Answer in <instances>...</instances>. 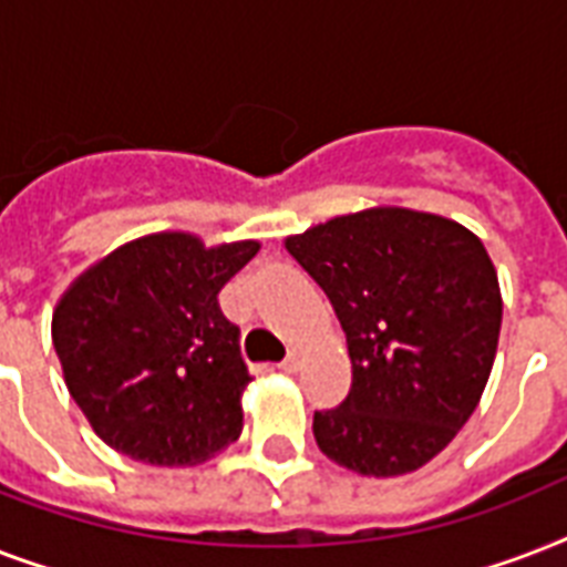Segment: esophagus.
<instances>
[{
	"label": "esophagus",
	"instance_id": "obj_1",
	"mask_svg": "<svg viewBox=\"0 0 567 567\" xmlns=\"http://www.w3.org/2000/svg\"><path fill=\"white\" fill-rule=\"evenodd\" d=\"M302 368V353L300 350H291V353L285 355V362H282V371L288 373H297Z\"/></svg>",
	"mask_w": 567,
	"mask_h": 567
}]
</instances>
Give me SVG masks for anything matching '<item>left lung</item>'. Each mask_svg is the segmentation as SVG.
Wrapping results in <instances>:
<instances>
[{"mask_svg": "<svg viewBox=\"0 0 567 567\" xmlns=\"http://www.w3.org/2000/svg\"><path fill=\"white\" fill-rule=\"evenodd\" d=\"M347 336L353 385L315 441L362 476L412 474L474 414L503 300L483 240L441 214L379 205L285 238Z\"/></svg>", "mask_w": 567, "mask_h": 567, "instance_id": "8db88e82", "label": "left lung"}]
</instances>
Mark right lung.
<instances>
[{
	"label": "right lung",
	"instance_id": "right-lung-1",
	"mask_svg": "<svg viewBox=\"0 0 567 567\" xmlns=\"http://www.w3.org/2000/svg\"><path fill=\"white\" fill-rule=\"evenodd\" d=\"M258 240L205 247L190 231L128 240L75 279L52 344L93 432L146 465H199L244 430L240 329L217 293Z\"/></svg>",
	"mask_w": 567,
	"mask_h": 567
}]
</instances>
